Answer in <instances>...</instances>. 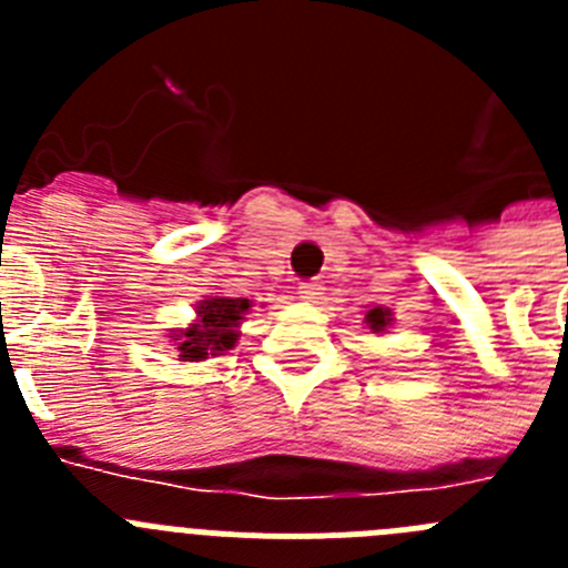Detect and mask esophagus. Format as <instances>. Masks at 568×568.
I'll return each mask as SVG.
<instances>
[{
	"instance_id": "obj_1",
	"label": "esophagus",
	"mask_w": 568,
	"mask_h": 568,
	"mask_svg": "<svg viewBox=\"0 0 568 568\" xmlns=\"http://www.w3.org/2000/svg\"><path fill=\"white\" fill-rule=\"evenodd\" d=\"M321 295V284L318 281H304L298 287V298L301 301H315Z\"/></svg>"
}]
</instances>
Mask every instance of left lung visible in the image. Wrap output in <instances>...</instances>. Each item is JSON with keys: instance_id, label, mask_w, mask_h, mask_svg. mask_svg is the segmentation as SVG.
Listing matches in <instances>:
<instances>
[{"instance_id": "left-lung-1", "label": "left lung", "mask_w": 568, "mask_h": 568, "mask_svg": "<svg viewBox=\"0 0 568 568\" xmlns=\"http://www.w3.org/2000/svg\"><path fill=\"white\" fill-rule=\"evenodd\" d=\"M364 321L369 324V329H373V333H384V329L393 324V313H389V310H384V307H375V310H369V313H366Z\"/></svg>"}]
</instances>
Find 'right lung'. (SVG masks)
Here are the masks:
<instances>
[{"label": "right lung", "instance_id": "1", "mask_svg": "<svg viewBox=\"0 0 568 568\" xmlns=\"http://www.w3.org/2000/svg\"><path fill=\"white\" fill-rule=\"evenodd\" d=\"M250 298H230L213 295L195 304V324L184 329H173L170 341L179 349V361H204L207 355H219L233 349L239 341V324L250 313Z\"/></svg>", "mask_w": 568, "mask_h": 568}]
</instances>
